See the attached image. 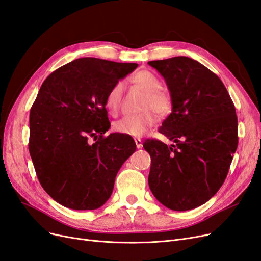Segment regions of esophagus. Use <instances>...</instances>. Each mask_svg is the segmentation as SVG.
I'll return each mask as SVG.
<instances>
[{
    "instance_id": "34e87169",
    "label": "esophagus",
    "mask_w": 261,
    "mask_h": 261,
    "mask_svg": "<svg viewBox=\"0 0 261 261\" xmlns=\"http://www.w3.org/2000/svg\"><path fill=\"white\" fill-rule=\"evenodd\" d=\"M134 141H136V144H137V147L138 148H141L143 145H142V140L141 139H139V138H137V139H134Z\"/></svg>"
}]
</instances>
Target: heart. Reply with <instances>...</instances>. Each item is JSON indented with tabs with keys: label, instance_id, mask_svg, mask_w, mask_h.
I'll use <instances>...</instances> for the list:
<instances>
[{
	"label": "heart",
	"instance_id": "heart-1",
	"mask_svg": "<svg viewBox=\"0 0 261 261\" xmlns=\"http://www.w3.org/2000/svg\"><path fill=\"white\" fill-rule=\"evenodd\" d=\"M132 81L146 92V97L143 103V109H153L158 115L164 116L169 113L172 105L171 94L162 89V79L150 70H141L132 77ZM123 95V83L121 81L108 91L105 98V106L111 115L118 113ZM156 122L153 112L144 111L137 115L125 116L117 121L114 129L118 132L131 137H142L152 128Z\"/></svg>",
	"mask_w": 261,
	"mask_h": 261
}]
</instances>
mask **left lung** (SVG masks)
Here are the masks:
<instances>
[{
	"mask_svg": "<svg viewBox=\"0 0 261 261\" xmlns=\"http://www.w3.org/2000/svg\"><path fill=\"white\" fill-rule=\"evenodd\" d=\"M165 78L172 112L159 132L175 145L147 139L148 186L176 212L205 204L219 191L238 148V116L220 78L186 56L148 62Z\"/></svg>",
	"mask_w": 261,
	"mask_h": 261,
	"instance_id": "8db88e82",
	"label": "left lung"
}]
</instances>
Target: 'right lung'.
Listing matches in <instances>:
<instances>
[{"label": "right lung", "mask_w": 261, "mask_h": 261, "mask_svg": "<svg viewBox=\"0 0 261 261\" xmlns=\"http://www.w3.org/2000/svg\"><path fill=\"white\" fill-rule=\"evenodd\" d=\"M138 67L83 57L42 83L29 117V152L42 188L58 204L93 210L111 197L122 164L136 152L130 136L111 128L108 91ZM99 138L91 145L90 137Z\"/></svg>", "instance_id": "obj_1"}]
</instances>
